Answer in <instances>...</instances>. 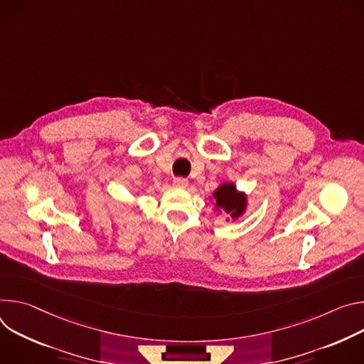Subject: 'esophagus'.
Instances as JSON below:
<instances>
[{
	"mask_svg": "<svg viewBox=\"0 0 364 364\" xmlns=\"http://www.w3.org/2000/svg\"><path fill=\"white\" fill-rule=\"evenodd\" d=\"M173 185H175L176 188H186V186H188V179L178 176V178L173 179Z\"/></svg>",
	"mask_w": 364,
	"mask_h": 364,
	"instance_id": "esophagus-1",
	"label": "esophagus"
}]
</instances>
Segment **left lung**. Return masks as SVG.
<instances>
[{
  "label": "left lung",
  "mask_w": 364,
  "mask_h": 364,
  "mask_svg": "<svg viewBox=\"0 0 364 364\" xmlns=\"http://www.w3.org/2000/svg\"><path fill=\"white\" fill-rule=\"evenodd\" d=\"M215 208L224 210L232 220L243 215L247 205V196L243 192H238L234 183H223L214 192Z\"/></svg>",
  "instance_id": "obj_1"
}]
</instances>
